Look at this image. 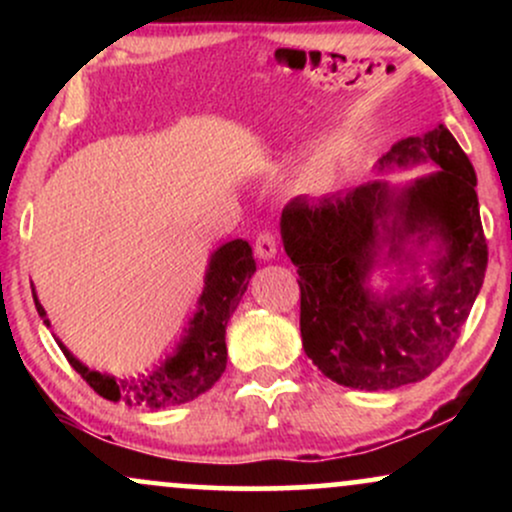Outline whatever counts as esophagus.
<instances>
[{
	"label": "esophagus",
	"mask_w": 512,
	"mask_h": 512,
	"mask_svg": "<svg viewBox=\"0 0 512 512\" xmlns=\"http://www.w3.org/2000/svg\"><path fill=\"white\" fill-rule=\"evenodd\" d=\"M276 248H279V243H276V236L272 231H262L260 236L255 238V255L260 257V260H272L276 255Z\"/></svg>",
	"instance_id": "34e87169"
}]
</instances>
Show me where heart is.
Returning <instances> with one entry per match:
<instances>
[{"instance_id": "b5f03b06", "label": "heart", "mask_w": 512, "mask_h": 512, "mask_svg": "<svg viewBox=\"0 0 512 512\" xmlns=\"http://www.w3.org/2000/svg\"><path fill=\"white\" fill-rule=\"evenodd\" d=\"M334 175H337V154L320 151L298 170L296 187L301 192H322L332 185Z\"/></svg>"}]
</instances>
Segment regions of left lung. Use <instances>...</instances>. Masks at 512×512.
<instances>
[{
    "label": "left lung",
    "mask_w": 512,
    "mask_h": 512,
    "mask_svg": "<svg viewBox=\"0 0 512 512\" xmlns=\"http://www.w3.org/2000/svg\"><path fill=\"white\" fill-rule=\"evenodd\" d=\"M421 161L438 170L402 190L373 180L346 195H301L281 211L284 250L301 276L303 349L339 385L375 392L424 380L450 356L484 284L489 248L472 163L438 125L397 142L378 168ZM411 237L441 243L437 284L375 297L365 281L379 255L408 261Z\"/></svg>",
    "instance_id": "8db88e82"
}]
</instances>
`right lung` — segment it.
I'll return each instance as SVG.
<instances>
[{
  "label": "right lung",
  "mask_w": 512,
  "mask_h": 512,
  "mask_svg": "<svg viewBox=\"0 0 512 512\" xmlns=\"http://www.w3.org/2000/svg\"><path fill=\"white\" fill-rule=\"evenodd\" d=\"M255 269L248 240H231L211 255L207 274H204V291L197 301V313L192 315L187 334L175 354L168 356L154 373L137 375V378H115V375L98 373L69 354L62 342L57 344L67 356L69 366L103 399L144 409L185 404L207 392L226 370V325L243 293L248 291V281ZM35 308L50 327L38 298H35Z\"/></svg>",
  "instance_id": "right-lung-1"
}]
</instances>
